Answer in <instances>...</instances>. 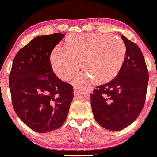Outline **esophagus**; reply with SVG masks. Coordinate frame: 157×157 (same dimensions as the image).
I'll list each match as a JSON object with an SVG mask.
<instances>
[{"mask_svg":"<svg viewBox=\"0 0 157 157\" xmlns=\"http://www.w3.org/2000/svg\"><path fill=\"white\" fill-rule=\"evenodd\" d=\"M85 88H86V89H87L88 91H93V90H94V88H93V86H91V85L86 86Z\"/></svg>","mask_w":157,"mask_h":157,"instance_id":"obj_1","label":"esophagus"}]
</instances>
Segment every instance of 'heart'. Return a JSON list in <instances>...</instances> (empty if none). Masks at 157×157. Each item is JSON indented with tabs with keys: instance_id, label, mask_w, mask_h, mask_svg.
Returning <instances> with one entry per match:
<instances>
[{
	"instance_id": "obj_1",
	"label": "heart",
	"mask_w": 157,
	"mask_h": 157,
	"mask_svg": "<svg viewBox=\"0 0 157 157\" xmlns=\"http://www.w3.org/2000/svg\"><path fill=\"white\" fill-rule=\"evenodd\" d=\"M126 45L116 36L101 33L73 34L67 46L57 45L51 56L53 70L60 78L68 81L79 68V60L84 73L76 82L92 78L104 83L114 78L121 68L126 56Z\"/></svg>"
}]
</instances>
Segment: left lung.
Instances as JSON below:
<instances>
[{
  "label": "left lung",
  "instance_id": "8db88e82",
  "mask_svg": "<svg viewBox=\"0 0 157 157\" xmlns=\"http://www.w3.org/2000/svg\"><path fill=\"white\" fill-rule=\"evenodd\" d=\"M126 56L117 76L98 86L91 94L92 112L97 123L117 132L132 124L144 106L149 72L139 47L122 35Z\"/></svg>",
  "mask_w": 157,
  "mask_h": 157
}]
</instances>
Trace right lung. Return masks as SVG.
<instances>
[{
  "label": "right lung",
  "instance_id": "obj_1",
  "mask_svg": "<svg viewBox=\"0 0 157 157\" xmlns=\"http://www.w3.org/2000/svg\"><path fill=\"white\" fill-rule=\"evenodd\" d=\"M63 33L40 36L18 51L9 75L15 112L38 133L59 128L65 122L73 100V86L53 72L50 56Z\"/></svg>",
  "mask_w": 157,
  "mask_h": 157
}]
</instances>
